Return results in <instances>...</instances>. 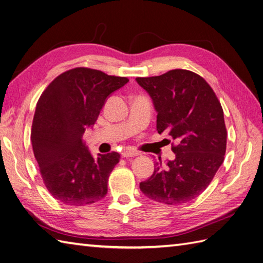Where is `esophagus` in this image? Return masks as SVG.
<instances>
[{"mask_svg":"<svg viewBox=\"0 0 263 263\" xmlns=\"http://www.w3.org/2000/svg\"><path fill=\"white\" fill-rule=\"evenodd\" d=\"M139 156L138 151H132V150H124L122 152V157L123 158H131V157H137Z\"/></svg>","mask_w":263,"mask_h":263,"instance_id":"esophagus-1","label":"esophagus"}]
</instances>
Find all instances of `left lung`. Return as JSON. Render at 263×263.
Here are the masks:
<instances>
[{"label": "left lung", "instance_id": "obj_1", "mask_svg": "<svg viewBox=\"0 0 263 263\" xmlns=\"http://www.w3.org/2000/svg\"><path fill=\"white\" fill-rule=\"evenodd\" d=\"M136 80L152 99L157 131L179 142L172 146L176 159L165 166L156 162L153 174L140 183V190L170 205L196 199L224 160L227 129L217 96L203 78L182 69Z\"/></svg>", "mask_w": 263, "mask_h": 263}]
</instances>
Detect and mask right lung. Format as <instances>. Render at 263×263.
<instances>
[{
    "mask_svg": "<svg viewBox=\"0 0 263 263\" xmlns=\"http://www.w3.org/2000/svg\"><path fill=\"white\" fill-rule=\"evenodd\" d=\"M127 82V78L76 67L60 74L40 97L31 131L33 152L46 189L62 203L86 205L106 196L120 154L94 158L83 134L96 123L106 99Z\"/></svg>",
    "mask_w": 263,
    "mask_h": 263,
    "instance_id": "right-lung-1",
    "label": "right lung"
}]
</instances>
